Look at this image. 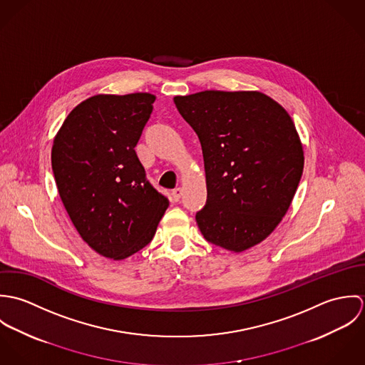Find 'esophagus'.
<instances>
[{"label":"esophagus","instance_id":"34e87169","mask_svg":"<svg viewBox=\"0 0 365 365\" xmlns=\"http://www.w3.org/2000/svg\"><path fill=\"white\" fill-rule=\"evenodd\" d=\"M181 194H182V190H181V188H175V190H173V192H171V197H173V200L177 202V201H180V198H181Z\"/></svg>","mask_w":365,"mask_h":365}]
</instances>
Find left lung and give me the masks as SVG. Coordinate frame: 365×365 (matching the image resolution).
Masks as SVG:
<instances>
[{
	"instance_id": "left-lung-1",
	"label": "left lung",
	"mask_w": 365,
	"mask_h": 365,
	"mask_svg": "<svg viewBox=\"0 0 365 365\" xmlns=\"http://www.w3.org/2000/svg\"><path fill=\"white\" fill-rule=\"evenodd\" d=\"M200 138L208 198L197 212L209 243L240 253L281 222L304 171L288 112L259 91H201L174 97Z\"/></svg>"
}]
</instances>
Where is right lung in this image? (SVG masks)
<instances>
[{"label": "right lung", "instance_id": "add662e5", "mask_svg": "<svg viewBox=\"0 0 365 365\" xmlns=\"http://www.w3.org/2000/svg\"><path fill=\"white\" fill-rule=\"evenodd\" d=\"M155 100L149 93L94 96L68 113L53 140L61 202L83 240L112 260L149 245L168 208L135 152Z\"/></svg>", "mask_w": 365, "mask_h": 365}]
</instances>
